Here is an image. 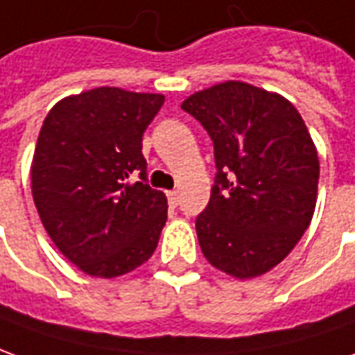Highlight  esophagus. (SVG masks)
Masks as SVG:
<instances>
[{"mask_svg": "<svg viewBox=\"0 0 355 355\" xmlns=\"http://www.w3.org/2000/svg\"><path fill=\"white\" fill-rule=\"evenodd\" d=\"M167 198H168V206H171V208H177V206H178V192H177V190H171V192H167Z\"/></svg>", "mask_w": 355, "mask_h": 355, "instance_id": "obj_1", "label": "esophagus"}]
</instances>
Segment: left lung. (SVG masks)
Masks as SVG:
<instances>
[{
  "mask_svg": "<svg viewBox=\"0 0 355 355\" xmlns=\"http://www.w3.org/2000/svg\"><path fill=\"white\" fill-rule=\"evenodd\" d=\"M180 107L208 130L216 151V184L196 219L200 248L231 278H259L288 257L313 219L315 141L286 96L245 81L202 89Z\"/></svg>",
  "mask_w": 355,
  "mask_h": 355,
  "instance_id": "left-lung-1",
  "label": "left lung"
}]
</instances>
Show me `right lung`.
Listing matches in <instances>:
<instances>
[{"label": "right lung", "mask_w": 355, "mask_h": 355, "mask_svg": "<svg viewBox=\"0 0 355 355\" xmlns=\"http://www.w3.org/2000/svg\"><path fill=\"white\" fill-rule=\"evenodd\" d=\"M165 96L95 87L46 114L31 163L36 211L81 272L116 278L151 259L167 198L146 180L141 137ZM139 172L141 181L129 180Z\"/></svg>", "instance_id": "obj_1"}]
</instances>
